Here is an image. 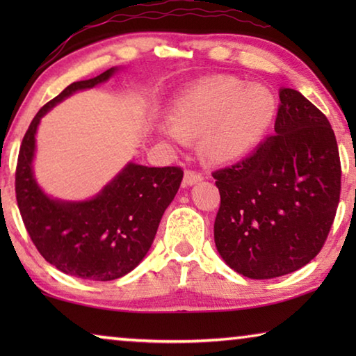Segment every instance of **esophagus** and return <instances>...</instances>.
<instances>
[{
  "instance_id": "esophagus-1",
  "label": "esophagus",
  "mask_w": 356,
  "mask_h": 356,
  "mask_svg": "<svg viewBox=\"0 0 356 356\" xmlns=\"http://www.w3.org/2000/svg\"><path fill=\"white\" fill-rule=\"evenodd\" d=\"M204 176L201 172L193 171V170H186L184 174V185H195L197 182H201Z\"/></svg>"
}]
</instances>
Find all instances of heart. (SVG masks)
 <instances>
[{
  "instance_id": "b5f03b06",
  "label": "heart",
  "mask_w": 356,
  "mask_h": 356,
  "mask_svg": "<svg viewBox=\"0 0 356 356\" xmlns=\"http://www.w3.org/2000/svg\"><path fill=\"white\" fill-rule=\"evenodd\" d=\"M276 99L267 86L236 76H209L172 100L170 122L160 127L168 140L184 144L200 135L202 155L216 163L242 159L272 125Z\"/></svg>"
}]
</instances>
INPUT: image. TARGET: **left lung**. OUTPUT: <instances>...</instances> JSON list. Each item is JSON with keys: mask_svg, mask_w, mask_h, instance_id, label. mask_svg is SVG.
I'll use <instances>...</instances> for the list:
<instances>
[{"mask_svg": "<svg viewBox=\"0 0 356 356\" xmlns=\"http://www.w3.org/2000/svg\"><path fill=\"white\" fill-rule=\"evenodd\" d=\"M275 135L215 171L221 202L213 236L229 267L251 280L292 273L322 250L341 195V160L325 114L282 88Z\"/></svg>", "mask_w": 356, "mask_h": 356, "instance_id": "1", "label": "left lung"}]
</instances>
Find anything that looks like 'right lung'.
<instances>
[{"label":"right lung","instance_id":"1","mask_svg":"<svg viewBox=\"0 0 356 356\" xmlns=\"http://www.w3.org/2000/svg\"><path fill=\"white\" fill-rule=\"evenodd\" d=\"M114 72L113 67L72 83L40 108L23 136L15 171L17 204L35 248L63 273L91 281L118 280L143 261L184 177L179 166L129 163L89 201H56L40 190L33 174L40 118L70 94L97 86Z\"/></svg>","mask_w":356,"mask_h":356}]
</instances>
